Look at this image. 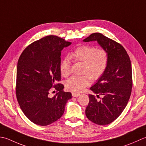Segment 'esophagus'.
Segmentation results:
<instances>
[{"mask_svg": "<svg viewBox=\"0 0 146 146\" xmlns=\"http://www.w3.org/2000/svg\"><path fill=\"white\" fill-rule=\"evenodd\" d=\"M80 94H78V93H76V92H72V96L73 97H78Z\"/></svg>", "mask_w": 146, "mask_h": 146, "instance_id": "esophagus-1", "label": "esophagus"}]
</instances>
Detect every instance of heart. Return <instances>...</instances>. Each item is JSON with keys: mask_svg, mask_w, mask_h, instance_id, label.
I'll return each mask as SVG.
<instances>
[{"mask_svg": "<svg viewBox=\"0 0 146 146\" xmlns=\"http://www.w3.org/2000/svg\"><path fill=\"white\" fill-rule=\"evenodd\" d=\"M83 63L81 76H73L66 83L67 89L73 92H80L91 83V78L96 80L103 75L108 62V54L103 48L90 45H82L65 57L60 63L61 75L68 77L71 73V60Z\"/></svg>", "mask_w": 146, "mask_h": 146, "instance_id": "heart-1", "label": "heart"}]
</instances>
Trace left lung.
Listing matches in <instances>:
<instances>
[{"label":"left lung","instance_id":"obj_1","mask_svg":"<svg viewBox=\"0 0 146 146\" xmlns=\"http://www.w3.org/2000/svg\"><path fill=\"white\" fill-rule=\"evenodd\" d=\"M84 41H97L108 54L106 69L90 88L97 97L88 95L89 102L85 110V115L91 121L99 125H108L118 118L130 99L132 88L130 59L120 44L102 33L91 34Z\"/></svg>","mask_w":146,"mask_h":146}]
</instances>
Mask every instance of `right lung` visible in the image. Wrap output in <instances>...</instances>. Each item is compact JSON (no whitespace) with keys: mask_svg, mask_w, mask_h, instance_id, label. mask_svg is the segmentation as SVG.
Here are the masks:
<instances>
[{"mask_svg":"<svg viewBox=\"0 0 146 146\" xmlns=\"http://www.w3.org/2000/svg\"><path fill=\"white\" fill-rule=\"evenodd\" d=\"M71 42L49 35L31 43L18 61L16 95L25 115L35 124L47 126L59 119L71 93L62 90L59 66L62 48ZM57 90L52 98V90ZM54 91L53 92H54Z\"/></svg>","mask_w":146,"mask_h":146,"instance_id":"add662e5","label":"right lung"}]
</instances>
